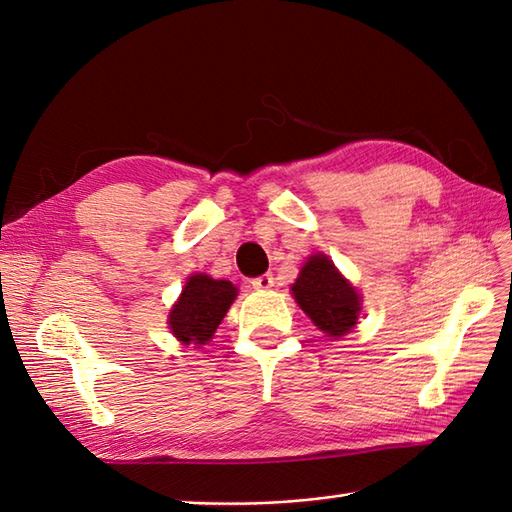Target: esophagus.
<instances>
[{"mask_svg": "<svg viewBox=\"0 0 512 512\" xmlns=\"http://www.w3.org/2000/svg\"><path fill=\"white\" fill-rule=\"evenodd\" d=\"M251 283H253L255 290H268V288H272V285H275V277H272L270 272H266V275L255 277Z\"/></svg>", "mask_w": 512, "mask_h": 512, "instance_id": "1", "label": "esophagus"}]
</instances>
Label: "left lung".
<instances>
[{"mask_svg":"<svg viewBox=\"0 0 512 512\" xmlns=\"http://www.w3.org/2000/svg\"><path fill=\"white\" fill-rule=\"evenodd\" d=\"M292 294L301 310L327 336L340 338L358 323L360 294L336 270L325 255H312L292 285Z\"/></svg>","mask_w":512,"mask_h":512,"instance_id":"obj_1","label":"left lung"}]
</instances>
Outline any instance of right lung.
<instances>
[{
  "label": "right lung",
  "mask_w": 512,
  "mask_h": 512,
  "mask_svg": "<svg viewBox=\"0 0 512 512\" xmlns=\"http://www.w3.org/2000/svg\"><path fill=\"white\" fill-rule=\"evenodd\" d=\"M235 296L237 288L231 281H216L207 275L189 277L170 312L172 334L183 344H205L216 334Z\"/></svg>",
  "instance_id": "1"
}]
</instances>
